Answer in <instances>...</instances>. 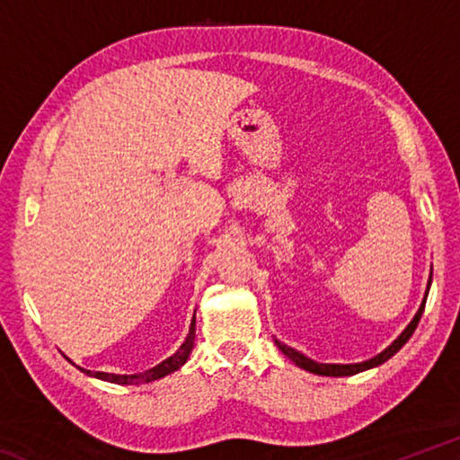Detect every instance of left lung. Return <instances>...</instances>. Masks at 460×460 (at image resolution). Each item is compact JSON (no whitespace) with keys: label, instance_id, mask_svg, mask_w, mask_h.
<instances>
[{"label":"left lung","instance_id":"obj_1","mask_svg":"<svg viewBox=\"0 0 460 460\" xmlns=\"http://www.w3.org/2000/svg\"><path fill=\"white\" fill-rule=\"evenodd\" d=\"M428 290H430V282H428ZM426 298H428V292H426V296H424V300H422V305H420V308H418V313H416V316L411 318V323L406 326V331H403L398 339H395L392 345H389L384 353H379L377 357H373V359H369V361H363V363H355V365H326V363H316V361H313V359H308V357H305V355H300L298 351H294V349H290V347H286V345H282V342L279 341H276V345H278V349L279 351H282L288 359H292L296 365H298V367H302V369H306V371H310V373H316V376H329V377H345V376H355V373H361V371H365V369H371V367H377V365H381V363H385L389 357H394L395 353L400 351V349L406 345L408 342V339L411 337V334H414V331H416V326H418V323H420V316H422V313H424V306H426Z\"/></svg>","mask_w":460,"mask_h":460}]
</instances>
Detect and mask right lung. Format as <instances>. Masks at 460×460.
Wrapping results in <instances>:
<instances>
[{"label": "right lung", "mask_w": 460, "mask_h": 460, "mask_svg": "<svg viewBox=\"0 0 460 460\" xmlns=\"http://www.w3.org/2000/svg\"><path fill=\"white\" fill-rule=\"evenodd\" d=\"M194 334H197V324H194V316H192V323H190V331H189V337L181 345V349L172 355L168 357L166 361H162L160 365H155L154 369H147L146 373H137V376H115V373H103V371H89V369H81L83 373H87V376H93L97 379H103L109 381V384H119V385H129V384H142V381H154V379H160L168 376V373H172L176 369H181L182 365L189 359V355L194 347Z\"/></svg>", "instance_id": "right-lung-1"}]
</instances>
